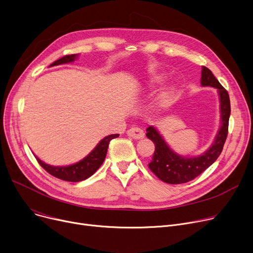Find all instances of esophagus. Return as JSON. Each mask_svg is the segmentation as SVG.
<instances>
[{
	"label": "esophagus",
	"mask_w": 253,
	"mask_h": 253,
	"mask_svg": "<svg viewBox=\"0 0 253 253\" xmlns=\"http://www.w3.org/2000/svg\"><path fill=\"white\" fill-rule=\"evenodd\" d=\"M126 132H127V136L132 139H142L145 136L144 130L138 126L130 127Z\"/></svg>",
	"instance_id": "obj_1"
}]
</instances>
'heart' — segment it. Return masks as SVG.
Instances as JSON below:
<instances>
[{
	"label": "heart",
	"instance_id": "heart-1",
	"mask_svg": "<svg viewBox=\"0 0 253 253\" xmlns=\"http://www.w3.org/2000/svg\"><path fill=\"white\" fill-rule=\"evenodd\" d=\"M160 81H161V77H155L152 82H153V83H159ZM171 96H172L171 91L162 92V93L158 96V98H157V100H156V105H157L158 107H166V106H168L169 104L170 103V101H171Z\"/></svg>",
	"mask_w": 253,
	"mask_h": 253
}]
</instances>
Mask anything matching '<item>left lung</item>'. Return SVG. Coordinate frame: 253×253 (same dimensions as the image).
Returning a JSON list of instances; mask_svg holds the SVG:
<instances>
[{"mask_svg": "<svg viewBox=\"0 0 253 253\" xmlns=\"http://www.w3.org/2000/svg\"><path fill=\"white\" fill-rule=\"evenodd\" d=\"M201 84L217 88L220 101V127L214 143L209 150L196 157H183L174 153L159 135L155 127H147L146 136L155 144V151L148 165L151 171L162 182L168 184H183L194 180L220 155L228 136L229 118L231 114L230 98L226 88L215 79L212 72L205 66L201 71Z\"/></svg>", "mask_w": 253, "mask_h": 253, "instance_id": "8db88e82", "label": "left lung"}]
</instances>
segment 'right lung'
I'll list each match as a JSON object with an SVG mask.
<instances>
[{
    "label": "right lung",
    "instance_id": "add662e5",
    "mask_svg": "<svg viewBox=\"0 0 253 253\" xmlns=\"http://www.w3.org/2000/svg\"><path fill=\"white\" fill-rule=\"evenodd\" d=\"M76 57V54L65 55L64 57L58 59L57 61L53 62L50 66L72 62L74 61ZM118 136H120L118 133H114V135H109L102 139L90 154L85 156L83 160L68 167H52L47 165V163L42 162L37 156L36 158L40 163V166L53 176L67 182H81L87 179V177H90L97 171V169L101 167L104 159L106 157L109 142L112 139L117 138Z\"/></svg>",
    "mask_w": 253,
    "mask_h": 253
}]
</instances>
